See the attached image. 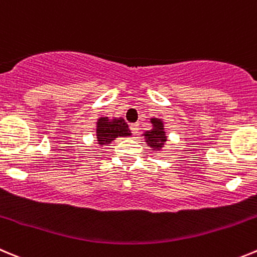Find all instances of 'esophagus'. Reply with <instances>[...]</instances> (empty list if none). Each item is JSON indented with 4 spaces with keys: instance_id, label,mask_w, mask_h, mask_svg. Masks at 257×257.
Returning <instances> with one entry per match:
<instances>
[{
    "instance_id": "34e87169",
    "label": "esophagus",
    "mask_w": 257,
    "mask_h": 257,
    "mask_svg": "<svg viewBox=\"0 0 257 257\" xmlns=\"http://www.w3.org/2000/svg\"><path fill=\"white\" fill-rule=\"evenodd\" d=\"M129 128H131L132 133H133V134H137V133H138V129H140V124L133 123V124H131V126H129Z\"/></svg>"
}]
</instances>
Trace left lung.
I'll return each instance as SVG.
<instances>
[{
    "label": "left lung",
    "instance_id": "obj_1",
    "mask_svg": "<svg viewBox=\"0 0 257 257\" xmlns=\"http://www.w3.org/2000/svg\"><path fill=\"white\" fill-rule=\"evenodd\" d=\"M151 123H152V129L143 134L146 138V143L153 151H161V148L164 147L167 141L164 121L161 119H157V117H152Z\"/></svg>",
    "mask_w": 257,
    "mask_h": 257
}]
</instances>
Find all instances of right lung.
<instances>
[{"mask_svg":"<svg viewBox=\"0 0 257 257\" xmlns=\"http://www.w3.org/2000/svg\"><path fill=\"white\" fill-rule=\"evenodd\" d=\"M131 131L123 117L101 116L96 121V141L100 147L109 146L117 137H129Z\"/></svg>","mask_w":257,"mask_h":257,"instance_id":"add662e5","label":"right lung"}]
</instances>
